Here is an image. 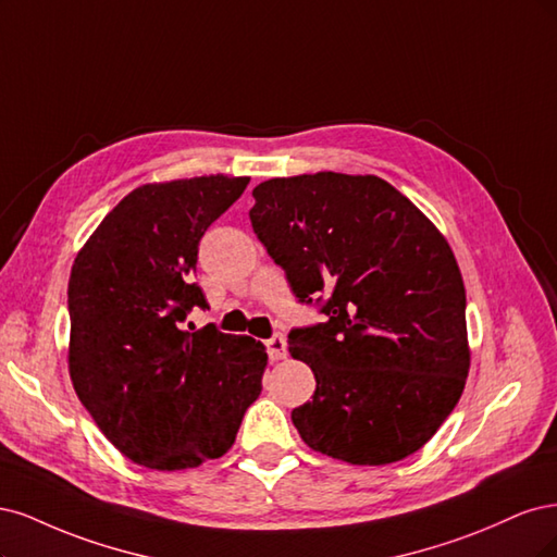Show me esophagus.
I'll use <instances>...</instances> for the list:
<instances>
[{
  "mask_svg": "<svg viewBox=\"0 0 557 557\" xmlns=\"http://www.w3.org/2000/svg\"><path fill=\"white\" fill-rule=\"evenodd\" d=\"M265 347H268V356H271V361H282V358H286V339L282 333L268 339Z\"/></svg>",
  "mask_w": 557,
  "mask_h": 557,
  "instance_id": "esophagus-1",
  "label": "esophagus"
}]
</instances>
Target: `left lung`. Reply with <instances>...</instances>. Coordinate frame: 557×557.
<instances>
[{
  "instance_id": "left-lung-1",
  "label": "left lung",
  "mask_w": 557,
  "mask_h": 557,
  "mask_svg": "<svg viewBox=\"0 0 557 557\" xmlns=\"http://www.w3.org/2000/svg\"><path fill=\"white\" fill-rule=\"evenodd\" d=\"M252 196V228L296 298L324 302V324L289 333V354L317 380L292 411L302 442L351 465L419 451L470 372L465 284L446 238L376 175L273 177Z\"/></svg>"
}]
</instances>
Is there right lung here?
Segmentation results:
<instances>
[{"mask_svg": "<svg viewBox=\"0 0 557 557\" xmlns=\"http://www.w3.org/2000/svg\"><path fill=\"white\" fill-rule=\"evenodd\" d=\"M247 183L218 173L136 187L71 268V382L106 440L143 468L224 456L261 393V343L183 326L191 308H208L191 282L203 233Z\"/></svg>", "mask_w": 557, "mask_h": 557, "instance_id": "right-lung-1", "label": "right lung"}]
</instances>
